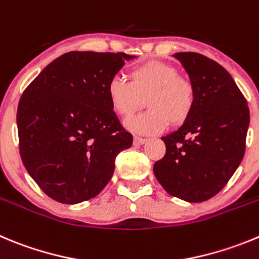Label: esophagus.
Returning <instances> with one entry per match:
<instances>
[{
    "instance_id": "34e87169",
    "label": "esophagus",
    "mask_w": 259,
    "mask_h": 259,
    "mask_svg": "<svg viewBox=\"0 0 259 259\" xmlns=\"http://www.w3.org/2000/svg\"><path fill=\"white\" fill-rule=\"evenodd\" d=\"M146 141H148V139H145V137H140V136H135L134 137L135 145H142V144H145Z\"/></svg>"
}]
</instances>
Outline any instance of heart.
Wrapping results in <instances>:
<instances>
[{
    "label": "heart",
    "mask_w": 259,
    "mask_h": 259,
    "mask_svg": "<svg viewBox=\"0 0 259 259\" xmlns=\"http://www.w3.org/2000/svg\"><path fill=\"white\" fill-rule=\"evenodd\" d=\"M131 80L113 75L106 83L108 101L118 115L130 117L146 97L148 110L125 122V127L141 135L160 134L170 122L189 118L195 104V90L175 66L162 61H148L132 68Z\"/></svg>",
    "instance_id": "b5f03b06"
}]
</instances>
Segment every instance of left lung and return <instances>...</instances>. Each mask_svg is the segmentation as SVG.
<instances>
[{
  "label": "left lung",
  "mask_w": 259,
  "mask_h": 259,
  "mask_svg": "<svg viewBox=\"0 0 259 259\" xmlns=\"http://www.w3.org/2000/svg\"><path fill=\"white\" fill-rule=\"evenodd\" d=\"M195 90L184 124L162 137L165 154L153 170L169 195L190 203L213 198L226 186L245 153L249 108L224 66L196 52H177Z\"/></svg>",
  "instance_id": "1"
}]
</instances>
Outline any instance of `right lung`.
<instances>
[{
    "label": "right lung",
    "mask_w": 259,
    "mask_h": 259,
    "mask_svg": "<svg viewBox=\"0 0 259 259\" xmlns=\"http://www.w3.org/2000/svg\"><path fill=\"white\" fill-rule=\"evenodd\" d=\"M123 52L70 51L45 68L20 97L19 151L25 169L54 200L95 198L113 176L115 158L131 148L106 96Z\"/></svg>",
    "instance_id": "1"
}]
</instances>
